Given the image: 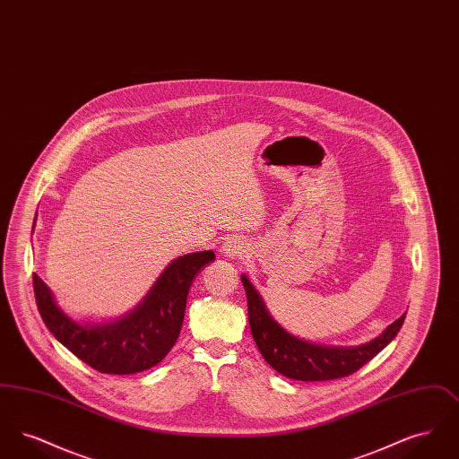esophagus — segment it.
Returning <instances> with one entry per match:
<instances>
[{"mask_svg":"<svg viewBox=\"0 0 459 459\" xmlns=\"http://www.w3.org/2000/svg\"><path fill=\"white\" fill-rule=\"evenodd\" d=\"M223 255L225 256H229V258H239V256H244L246 253H247V249H246V246H244V242L240 239H229L225 244H223Z\"/></svg>","mask_w":459,"mask_h":459,"instance_id":"34e87169","label":"esophagus"}]
</instances>
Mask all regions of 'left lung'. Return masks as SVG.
Wrapping results in <instances>:
<instances>
[{"label": "left lung", "mask_w": 459, "mask_h": 459, "mask_svg": "<svg viewBox=\"0 0 459 459\" xmlns=\"http://www.w3.org/2000/svg\"><path fill=\"white\" fill-rule=\"evenodd\" d=\"M240 281L247 296V318L253 332V339L264 361L273 370L294 380H333L359 370L393 341L399 328L403 327L406 316L404 313L382 333L371 339L370 342L359 346L315 344L287 332L272 316L262 294L251 284V281L246 275H240Z\"/></svg>", "instance_id": "obj_1"}]
</instances>
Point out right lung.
Instances as JSON below:
<instances>
[{"label":"right lung","mask_w":459,"mask_h":459,"mask_svg":"<svg viewBox=\"0 0 459 459\" xmlns=\"http://www.w3.org/2000/svg\"><path fill=\"white\" fill-rule=\"evenodd\" d=\"M213 260V251L178 256L169 263L139 305L108 322H77L58 306L53 290L38 273L32 275V284L44 325L58 342L94 370L131 375L158 365L174 348L193 281Z\"/></svg>","instance_id":"right-lung-1"}]
</instances>
